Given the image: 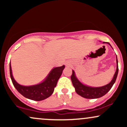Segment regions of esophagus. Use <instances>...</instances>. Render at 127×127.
<instances>
[{
	"mask_svg": "<svg viewBox=\"0 0 127 127\" xmlns=\"http://www.w3.org/2000/svg\"><path fill=\"white\" fill-rule=\"evenodd\" d=\"M65 65H66V66H69V65H70V64L68 63H65Z\"/></svg>",
	"mask_w": 127,
	"mask_h": 127,
	"instance_id": "1",
	"label": "esophagus"
}]
</instances>
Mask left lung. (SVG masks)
<instances>
[{
	"label": "left lung",
	"instance_id": "obj_1",
	"mask_svg": "<svg viewBox=\"0 0 127 127\" xmlns=\"http://www.w3.org/2000/svg\"><path fill=\"white\" fill-rule=\"evenodd\" d=\"M106 43V42H103V43ZM106 43H108L111 46V45L108 42H106ZM118 73V62L117 56H116V72L115 73L114 76H113L112 81L108 84H107V85L99 87H93L85 85V84H82V82H80L79 80L77 78L76 76L75 75V72L74 70H72V75L71 76V80H72L73 85L75 87V91L76 92L77 94L81 95V97L89 99L98 98H100V97H103V95L107 94V93H108L109 90L111 89L112 86L113 85L115 81H116Z\"/></svg>",
	"mask_w": 127,
	"mask_h": 127
}]
</instances>
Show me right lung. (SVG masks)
Wrapping results in <instances>:
<instances>
[{
    "instance_id": "obj_1",
    "label": "right lung",
    "mask_w": 127,
    "mask_h": 127,
    "mask_svg": "<svg viewBox=\"0 0 127 127\" xmlns=\"http://www.w3.org/2000/svg\"><path fill=\"white\" fill-rule=\"evenodd\" d=\"M64 67L65 65H63L61 67L53 68L42 82L36 85L24 86L19 84L14 79L10 63V76L14 87L22 95L30 100L41 101L52 95Z\"/></svg>"
}]
</instances>
